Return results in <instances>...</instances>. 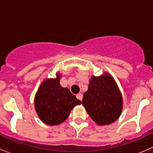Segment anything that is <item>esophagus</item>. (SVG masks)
I'll list each match as a JSON object with an SVG mask.
<instances>
[{
    "label": "esophagus",
    "instance_id": "1",
    "mask_svg": "<svg viewBox=\"0 0 153 153\" xmlns=\"http://www.w3.org/2000/svg\"><path fill=\"white\" fill-rule=\"evenodd\" d=\"M76 98H78V100L80 101H82V98H83V95L81 93H78L76 95Z\"/></svg>",
    "mask_w": 153,
    "mask_h": 153
}]
</instances>
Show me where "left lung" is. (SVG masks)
Here are the masks:
<instances>
[{"mask_svg":"<svg viewBox=\"0 0 153 153\" xmlns=\"http://www.w3.org/2000/svg\"><path fill=\"white\" fill-rule=\"evenodd\" d=\"M83 106L96 124L113 123L122 110V96L116 83L108 74L91 77L88 90L84 93Z\"/></svg>","mask_w":153,"mask_h":153,"instance_id":"obj_1","label":"left lung"}]
</instances>
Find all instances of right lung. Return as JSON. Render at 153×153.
<instances>
[{
  "mask_svg": "<svg viewBox=\"0 0 153 153\" xmlns=\"http://www.w3.org/2000/svg\"><path fill=\"white\" fill-rule=\"evenodd\" d=\"M60 75L42 83L35 95V109L41 121L54 126L64 122L71 109L81 104L67 88L60 85Z\"/></svg>",
  "mask_w": 153,
  "mask_h": 153,
  "instance_id": "1",
  "label": "right lung"
}]
</instances>
